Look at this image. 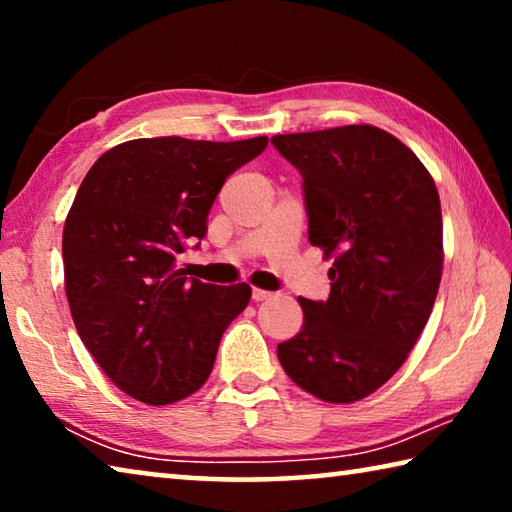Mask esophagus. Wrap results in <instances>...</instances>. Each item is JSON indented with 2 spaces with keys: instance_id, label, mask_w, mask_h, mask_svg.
Here are the masks:
<instances>
[{
  "instance_id": "34e87169",
  "label": "esophagus",
  "mask_w": 512,
  "mask_h": 512,
  "mask_svg": "<svg viewBox=\"0 0 512 512\" xmlns=\"http://www.w3.org/2000/svg\"><path fill=\"white\" fill-rule=\"evenodd\" d=\"M268 298H273V293H271V291L253 289V300H255V302H262V300H268Z\"/></svg>"
}]
</instances>
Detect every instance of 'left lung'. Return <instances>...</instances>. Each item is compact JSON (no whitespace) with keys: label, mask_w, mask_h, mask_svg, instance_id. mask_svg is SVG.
I'll list each match as a JSON object with an SVG mask.
<instances>
[{"label":"left lung","mask_w":512,"mask_h":512,"mask_svg":"<svg viewBox=\"0 0 512 512\" xmlns=\"http://www.w3.org/2000/svg\"><path fill=\"white\" fill-rule=\"evenodd\" d=\"M302 176L309 244L334 257L329 298H298L305 325L277 359L318 400L384 386L427 325L443 275V214L429 171L375 126L275 135Z\"/></svg>","instance_id":"1"}]
</instances>
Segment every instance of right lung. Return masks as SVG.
<instances>
[{
    "label": "right lung",
    "mask_w": 512,
    "mask_h": 512,
    "mask_svg": "<svg viewBox=\"0 0 512 512\" xmlns=\"http://www.w3.org/2000/svg\"><path fill=\"white\" fill-rule=\"evenodd\" d=\"M266 144L131 140L83 178L63 230L65 293L85 348L135 400L164 406L196 393L246 309L248 284L187 280L176 259L205 237L225 178Z\"/></svg>",
    "instance_id": "right-lung-1"
}]
</instances>
